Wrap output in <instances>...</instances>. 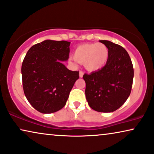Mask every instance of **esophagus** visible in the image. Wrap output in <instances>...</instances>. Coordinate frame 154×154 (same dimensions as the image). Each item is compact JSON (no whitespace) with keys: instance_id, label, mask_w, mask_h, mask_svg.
Masks as SVG:
<instances>
[{"instance_id":"34e87169","label":"esophagus","mask_w":154,"mask_h":154,"mask_svg":"<svg viewBox=\"0 0 154 154\" xmlns=\"http://www.w3.org/2000/svg\"><path fill=\"white\" fill-rule=\"evenodd\" d=\"M83 74H84V73L83 72V71H79V77L80 78H82L83 76Z\"/></svg>"}]
</instances>
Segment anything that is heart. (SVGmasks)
<instances>
[{
	"instance_id": "1",
	"label": "heart",
	"mask_w": 154,
	"mask_h": 154,
	"mask_svg": "<svg viewBox=\"0 0 154 154\" xmlns=\"http://www.w3.org/2000/svg\"><path fill=\"white\" fill-rule=\"evenodd\" d=\"M73 57L69 59V63L76 66L77 62L84 64L89 71L102 69L109 58V50L103 43L83 44L75 50Z\"/></svg>"
}]
</instances>
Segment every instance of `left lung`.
<instances>
[{
	"label": "left lung",
	"instance_id": "8db88e82",
	"mask_svg": "<svg viewBox=\"0 0 154 154\" xmlns=\"http://www.w3.org/2000/svg\"><path fill=\"white\" fill-rule=\"evenodd\" d=\"M109 50V58L102 69L83 75L88 104L98 112H113L119 109L131 92L134 69L128 52L109 41H100Z\"/></svg>",
	"mask_w": 154,
	"mask_h": 154
}]
</instances>
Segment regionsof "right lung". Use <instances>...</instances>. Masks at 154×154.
Listing matches in <instances>:
<instances>
[{
    "label": "right lung",
    "instance_id": "add662e5",
    "mask_svg": "<svg viewBox=\"0 0 154 154\" xmlns=\"http://www.w3.org/2000/svg\"><path fill=\"white\" fill-rule=\"evenodd\" d=\"M70 42L45 40L28 50L22 65L25 96L33 108L52 113L66 104L79 71L69 70L62 62L69 59Z\"/></svg>",
    "mask_w": 154,
    "mask_h": 154
}]
</instances>
